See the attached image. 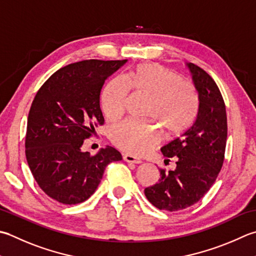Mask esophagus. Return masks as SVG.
Listing matches in <instances>:
<instances>
[{
  "label": "esophagus",
  "instance_id": "obj_1",
  "mask_svg": "<svg viewBox=\"0 0 256 256\" xmlns=\"http://www.w3.org/2000/svg\"><path fill=\"white\" fill-rule=\"evenodd\" d=\"M123 160H124L125 162H128V163H133V164L142 163L141 160L133 156V155H131V154H123Z\"/></svg>",
  "mask_w": 256,
  "mask_h": 256
}]
</instances>
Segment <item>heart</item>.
Wrapping results in <instances>:
<instances>
[{
	"mask_svg": "<svg viewBox=\"0 0 256 256\" xmlns=\"http://www.w3.org/2000/svg\"><path fill=\"white\" fill-rule=\"evenodd\" d=\"M130 88L150 96L146 116L160 120L170 136L181 134L196 116L198 101L193 88L172 70L148 63L138 65L126 78L115 76L105 85L101 106L108 121H116L124 114ZM110 138L122 151L142 155L158 143V132L150 122L125 120L112 126Z\"/></svg>",
	"mask_w": 256,
	"mask_h": 256,
	"instance_id": "b5f03b06",
	"label": "heart"
}]
</instances>
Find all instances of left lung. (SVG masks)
Masks as SVG:
<instances>
[{
    "label": "left lung",
    "mask_w": 256,
    "mask_h": 256,
    "mask_svg": "<svg viewBox=\"0 0 256 256\" xmlns=\"http://www.w3.org/2000/svg\"><path fill=\"white\" fill-rule=\"evenodd\" d=\"M198 96V116L181 136L164 145L161 152L176 160L173 171L160 170L158 182L144 190L155 208L180 211L201 200L216 180L224 162L228 118L222 94L210 75L186 63Z\"/></svg>",
    "instance_id": "8db88e82"
}]
</instances>
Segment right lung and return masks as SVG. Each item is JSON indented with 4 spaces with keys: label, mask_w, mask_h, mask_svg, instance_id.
Masks as SVG:
<instances>
[{
    "label": "right lung",
    "mask_w": 256,
    "mask_h": 256,
    "mask_svg": "<svg viewBox=\"0 0 256 256\" xmlns=\"http://www.w3.org/2000/svg\"><path fill=\"white\" fill-rule=\"evenodd\" d=\"M128 62L85 60L52 74L38 90L28 118L25 155L43 192L62 204L91 196L108 164L121 161L112 146L82 151L85 138L104 123L100 95L105 80Z\"/></svg>",
    "instance_id": "right-lung-1"
}]
</instances>
